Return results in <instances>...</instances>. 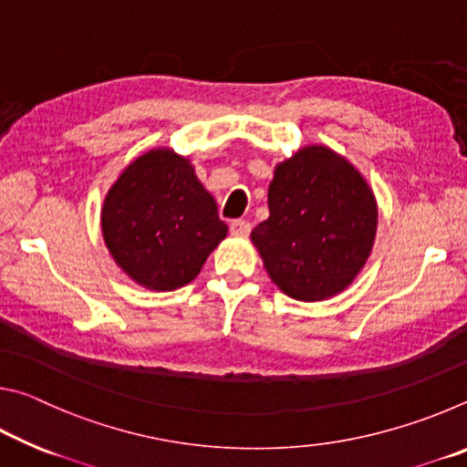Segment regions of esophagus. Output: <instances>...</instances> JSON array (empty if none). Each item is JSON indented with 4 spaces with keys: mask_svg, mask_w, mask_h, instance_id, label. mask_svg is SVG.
Here are the masks:
<instances>
[{
    "mask_svg": "<svg viewBox=\"0 0 467 467\" xmlns=\"http://www.w3.org/2000/svg\"><path fill=\"white\" fill-rule=\"evenodd\" d=\"M231 233L236 236H247L251 233V223L244 218H236L231 223Z\"/></svg>",
    "mask_w": 467,
    "mask_h": 467,
    "instance_id": "1",
    "label": "esophagus"
}]
</instances>
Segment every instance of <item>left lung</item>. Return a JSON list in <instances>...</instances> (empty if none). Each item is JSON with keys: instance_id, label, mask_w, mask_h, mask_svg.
<instances>
[{"instance_id": "left-lung-1", "label": "left lung", "mask_w": 467, "mask_h": 467, "mask_svg": "<svg viewBox=\"0 0 467 467\" xmlns=\"http://www.w3.org/2000/svg\"><path fill=\"white\" fill-rule=\"evenodd\" d=\"M270 218L251 241L270 278L298 300L342 292L365 265L377 231V203L346 158L311 146L278 164L267 192Z\"/></svg>"}]
</instances>
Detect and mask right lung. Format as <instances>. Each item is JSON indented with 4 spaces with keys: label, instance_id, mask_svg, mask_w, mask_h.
<instances>
[{
    "label": "right lung",
    "instance_id": "add662e5",
    "mask_svg": "<svg viewBox=\"0 0 467 467\" xmlns=\"http://www.w3.org/2000/svg\"><path fill=\"white\" fill-rule=\"evenodd\" d=\"M226 233L214 197L172 150H152L131 162L102 205L110 255L152 290L192 282Z\"/></svg>",
    "mask_w": 467,
    "mask_h": 467
}]
</instances>
